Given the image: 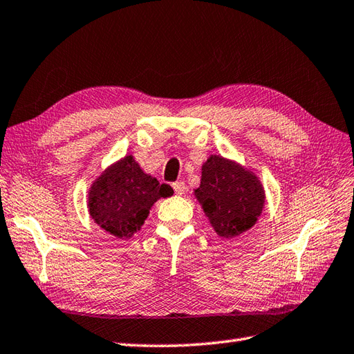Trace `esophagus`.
I'll use <instances>...</instances> for the list:
<instances>
[{
	"label": "esophagus",
	"instance_id": "34e87169",
	"mask_svg": "<svg viewBox=\"0 0 354 354\" xmlns=\"http://www.w3.org/2000/svg\"><path fill=\"white\" fill-rule=\"evenodd\" d=\"M172 187H174L177 195H183L186 192V185L183 182H176L174 185H172Z\"/></svg>",
	"mask_w": 354,
	"mask_h": 354
}]
</instances>
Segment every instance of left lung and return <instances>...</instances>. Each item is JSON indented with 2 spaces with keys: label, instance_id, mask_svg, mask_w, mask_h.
Here are the masks:
<instances>
[{
  "label": "left lung",
  "instance_id": "8db88e82",
  "mask_svg": "<svg viewBox=\"0 0 354 354\" xmlns=\"http://www.w3.org/2000/svg\"><path fill=\"white\" fill-rule=\"evenodd\" d=\"M194 195L216 234L234 239L261 216L266 192L252 169L221 154H210L201 167V183Z\"/></svg>",
  "mask_w": 354,
  "mask_h": 354
}]
</instances>
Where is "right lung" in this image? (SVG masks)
I'll return each instance as SVG.
<instances>
[{"instance_id": "add662e5", "label": "right lung", "mask_w": 354, "mask_h": 354, "mask_svg": "<svg viewBox=\"0 0 354 354\" xmlns=\"http://www.w3.org/2000/svg\"><path fill=\"white\" fill-rule=\"evenodd\" d=\"M174 194L140 167L132 154L111 163L88 189V213L94 223L117 239H131L140 231L151 207Z\"/></svg>"}]
</instances>
